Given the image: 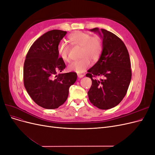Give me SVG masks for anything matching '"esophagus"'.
<instances>
[{
    "instance_id": "34e87169",
    "label": "esophagus",
    "mask_w": 155,
    "mask_h": 155,
    "mask_svg": "<svg viewBox=\"0 0 155 155\" xmlns=\"http://www.w3.org/2000/svg\"><path fill=\"white\" fill-rule=\"evenodd\" d=\"M78 77L79 78H81L83 77H84V75L83 74H78Z\"/></svg>"
}]
</instances>
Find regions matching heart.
<instances>
[{
  "label": "heart",
  "mask_w": 155,
  "mask_h": 155,
  "mask_svg": "<svg viewBox=\"0 0 155 155\" xmlns=\"http://www.w3.org/2000/svg\"><path fill=\"white\" fill-rule=\"evenodd\" d=\"M69 40L73 45L81 46V59L70 63L68 70L77 73H81L91 66V61L99 59L103 50V41L100 37H92L88 33L76 31L69 36ZM58 53L61 59L64 61L69 60V46L64 41L60 42L58 46Z\"/></svg>",
  "instance_id": "1"
}]
</instances>
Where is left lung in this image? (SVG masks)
Instances as JSON below:
<instances>
[{
    "label": "left lung",
    "mask_w": 155,
    "mask_h": 155,
    "mask_svg": "<svg viewBox=\"0 0 155 155\" xmlns=\"http://www.w3.org/2000/svg\"><path fill=\"white\" fill-rule=\"evenodd\" d=\"M103 39V50L97 62L88 70L86 76L92 80L88 92L89 100L98 109L107 110L118 105L127 92L132 72L128 50L118 36L105 29L91 30ZM104 76L97 81L93 77Z\"/></svg>",
    "instance_id": "1"
}]
</instances>
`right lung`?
I'll list each match as a JSON object with an SVG mask.
<instances>
[{"label": "right lung", "instance_id": "right-lung-1", "mask_svg": "<svg viewBox=\"0 0 155 155\" xmlns=\"http://www.w3.org/2000/svg\"><path fill=\"white\" fill-rule=\"evenodd\" d=\"M66 34L59 30L45 33L33 43L26 56L23 70L25 88L35 104L45 109H54L63 105L70 87L77 79L74 72L58 74L66 67L57 50Z\"/></svg>", "mask_w": 155, "mask_h": 155}]
</instances>
